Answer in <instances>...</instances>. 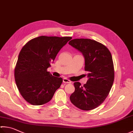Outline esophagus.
Here are the masks:
<instances>
[{
	"instance_id": "1",
	"label": "esophagus",
	"mask_w": 133,
	"mask_h": 133,
	"mask_svg": "<svg viewBox=\"0 0 133 133\" xmlns=\"http://www.w3.org/2000/svg\"><path fill=\"white\" fill-rule=\"evenodd\" d=\"M63 83H71V82L68 79L64 78V79H63Z\"/></svg>"
}]
</instances>
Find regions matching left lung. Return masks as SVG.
<instances>
[{"label":"left lung","mask_w":133,"mask_h":133,"mask_svg":"<svg viewBox=\"0 0 133 133\" xmlns=\"http://www.w3.org/2000/svg\"><path fill=\"white\" fill-rule=\"evenodd\" d=\"M69 44L81 52L85 60L88 80L82 86L75 82L70 100L84 111L95 109L107 97L114 81V68L111 52L104 44L89 39H75Z\"/></svg>","instance_id":"left-lung-1"}]
</instances>
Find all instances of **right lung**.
<instances>
[{
  "instance_id": "add662e5",
  "label": "right lung",
  "mask_w": 133,
  "mask_h": 133,
  "mask_svg": "<svg viewBox=\"0 0 133 133\" xmlns=\"http://www.w3.org/2000/svg\"><path fill=\"white\" fill-rule=\"evenodd\" d=\"M71 37L41 36L31 39L19 52L15 81L22 97L34 105L49 102L62 82L47 72L50 63Z\"/></svg>"
}]
</instances>
